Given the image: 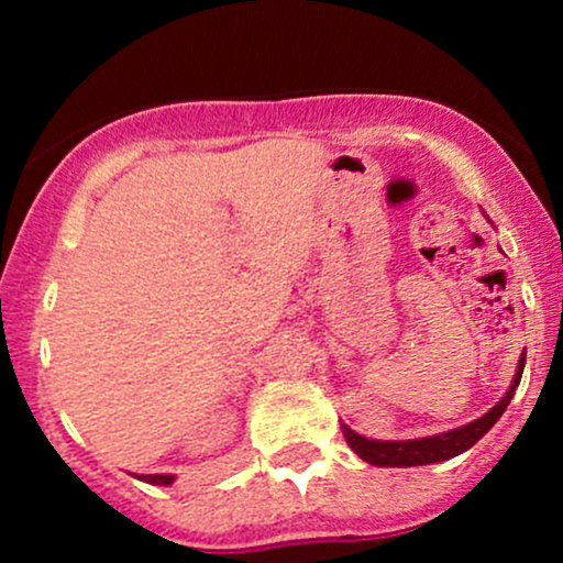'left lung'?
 <instances>
[{
    "label": "left lung",
    "instance_id": "obj_1",
    "mask_svg": "<svg viewBox=\"0 0 563 563\" xmlns=\"http://www.w3.org/2000/svg\"><path fill=\"white\" fill-rule=\"evenodd\" d=\"M525 360H527V352L521 354L519 371H516V378L514 384H510V389L506 391V397H503L500 402L487 412V416L476 418L474 423L444 431V434H437V437L407 439V442H376V439H365L354 434L352 429H346L344 426V437L349 448L357 452L365 463H371V466H426V463H439V461H448V457L461 455V452H466L471 444L479 442V439L497 423V418L506 412L508 402L514 399L516 386H519L521 380Z\"/></svg>",
    "mask_w": 563,
    "mask_h": 563
}]
</instances>
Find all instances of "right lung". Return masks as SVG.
<instances>
[{"label":"right lung","mask_w":563,"mask_h":563,"mask_svg":"<svg viewBox=\"0 0 563 563\" xmlns=\"http://www.w3.org/2000/svg\"><path fill=\"white\" fill-rule=\"evenodd\" d=\"M140 479L147 484H172L174 476L172 474H151V476H140Z\"/></svg>","instance_id":"1"}]
</instances>
